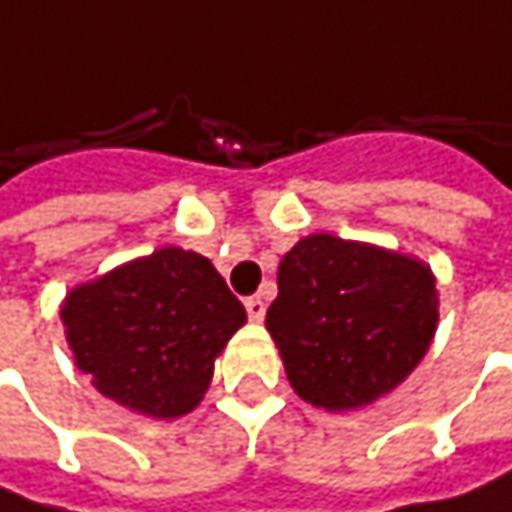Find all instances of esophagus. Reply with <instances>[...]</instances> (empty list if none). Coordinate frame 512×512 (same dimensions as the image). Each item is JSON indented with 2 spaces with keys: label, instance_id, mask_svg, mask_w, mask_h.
<instances>
[{
  "label": "esophagus",
  "instance_id": "34e87169",
  "mask_svg": "<svg viewBox=\"0 0 512 512\" xmlns=\"http://www.w3.org/2000/svg\"><path fill=\"white\" fill-rule=\"evenodd\" d=\"M245 312H248L251 321H264V315H267L264 297H248V300H245Z\"/></svg>",
  "mask_w": 512,
  "mask_h": 512
}]
</instances>
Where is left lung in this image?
<instances>
[{"label":"left lung","instance_id":"8db88e82","mask_svg":"<svg viewBox=\"0 0 512 512\" xmlns=\"http://www.w3.org/2000/svg\"><path fill=\"white\" fill-rule=\"evenodd\" d=\"M435 324L426 264L330 233L285 254L267 312L291 387L327 411L369 405L402 384L429 351Z\"/></svg>","mask_w":512,"mask_h":512}]
</instances>
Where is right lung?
<instances>
[{
    "label": "right lung",
    "mask_w": 512,
    "mask_h": 512,
    "mask_svg": "<svg viewBox=\"0 0 512 512\" xmlns=\"http://www.w3.org/2000/svg\"><path fill=\"white\" fill-rule=\"evenodd\" d=\"M62 321L98 393L167 420L203 399L245 309L206 258L170 245L74 288Z\"/></svg>",
    "instance_id": "1"
}]
</instances>
